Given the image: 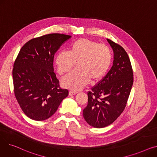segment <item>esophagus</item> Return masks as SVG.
<instances>
[{
	"label": "esophagus",
	"mask_w": 157,
	"mask_h": 157,
	"mask_svg": "<svg viewBox=\"0 0 157 157\" xmlns=\"http://www.w3.org/2000/svg\"><path fill=\"white\" fill-rule=\"evenodd\" d=\"M77 93H78L77 92L73 91V90H71V91L69 92V95H76Z\"/></svg>",
	"instance_id": "1"
}]
</instances>
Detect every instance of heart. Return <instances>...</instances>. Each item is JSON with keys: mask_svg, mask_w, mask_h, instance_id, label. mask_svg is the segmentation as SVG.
<instances>
[{"mask_svg": "<svg viewBox=\"0 0 157 157\" xmlns=\"http://www.w3.org/2000/svg\"><path fill=\"white\" fill-rule=\"evenodd\" d=\"M109 48L95 40L80 39L72 43L67 52L58 53L55 65L60 75L69 72L76 63V69L62 79V85L73 90L83 88L88 80L101 79L109 69L111 63Z\"/></svg>", "mask_w": 157, "mask_h": 157, "instance_id": "heart-1", "label": "heart"}]
</instances>
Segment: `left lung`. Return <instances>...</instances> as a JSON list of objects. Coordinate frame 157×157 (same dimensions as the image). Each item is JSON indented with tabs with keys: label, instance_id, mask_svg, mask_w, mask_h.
I'll return each mask as SVG.
<instances>
[{
	"label": "left lung",
	"instance_id": "left-lung-1",
	"mask_svg": "<svg viewBox=\"0 0 157 157\" xmlns=\"http://www.w3.org/2000/svg\"><path fill=\"white\" fill-rule=\"evenodd\" d=\"M114 53L113 66L105 76L88 93L83 109L85 121L95 128L111 125L124 110L133 85L129 57L121 46L107 39Z\"/></svg>",
	"mask_w": 157,
	"mask_h": 157
}]
</instances>
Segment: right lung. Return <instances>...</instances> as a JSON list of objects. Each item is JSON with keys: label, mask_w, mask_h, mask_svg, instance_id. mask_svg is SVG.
I'll return each mask as SVG.
<instances>
[{"label": "right lung", "mask_w": 157, "mask_h": 157, "mask_svg": "<svg viewBox=\"0 0 157 157\" xmlns=\"http://www.w3.org/2000/svg\"><path fill=\"white\" fill-rule=\"evenodd\" d=\"M71 36L51 34L30 40L21 48L13 69L14 92L27 117L45 120L56 111L69 95L60 87L53 69V59Z\"/></svg>", "instance_id": "1"}]
</instances>
